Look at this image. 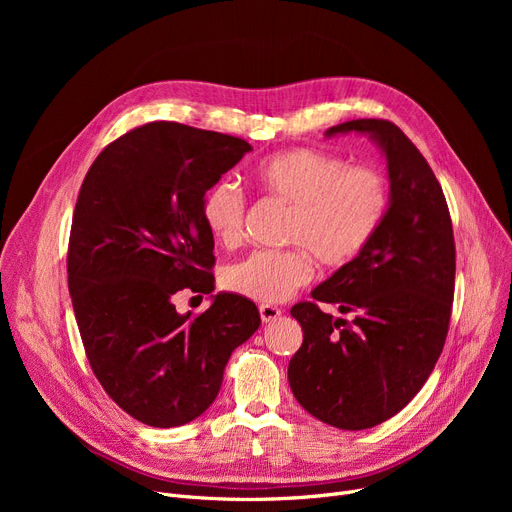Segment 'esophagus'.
I'll list each match as a JSON object with an SVG mask.
<instances>
[{"label": "esophagus", "mask_w": 512, "mask_h": 512, "mask_svg": "<svg viewBox=\"0 0 512 512\" xmlns=\"http://www.w3.org/2000/svg\"><path fill=\"white\" fill-rule=\"evenodd\" d=\"M259 315L263 324H272V321H276L282 315V309L274 305H259Z\"/></svg>", "instance_id": "1"}]
</instances>
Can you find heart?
<instances>
[{
	"instance_id": "heart-1",
	"label": "heart",
	"mask_w": 512,
	"mask_h": 512,
	"mask_svg": "<svg viewBox=\"0 0 512 512\" xmlns=\"http://www.w3.org/2000/svg\"><path fill=\"white\" fill-rule=\"evenodd\" d=\"M261 191L290 205L284 251H255L224 272L228 290L259 303H282L313 276L311 255L324 267L355 261L382 230L390 209L388 178L340 155L297 147L261 159L253 170ZM201 218L222 247L245 236L247 197L230 180L203 197Z\"/></svg>"
}]
</instances>
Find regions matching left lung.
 I'll return each mask as SVG.
<instances>
[{"label": "left lung", "mask_w": 512, "mask_h": 512, "mask_svg": "<svg viewBox=\"0 0 512 512\" xmlns=\"http://www.w3.org/2000/svg\"><path fill=\"white\" fill-rule=\"evenodd\" d=\"M367 132L388 159L390 209L371 245L319 284L290 315L303 344L288 363L301 407L340 429H367L405 409L442 353L454 299L450 211L432 168L396 124L351 120L326 130ZM354 321L334 320L316 301Z\"/></svg>", "instance_id": "left-lung-1"}]
</instances>
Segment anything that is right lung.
<instances>
[{
    "instance_id": "obj_1",
    "label": "right lung",
    "mask_w": 512,
    "mask_h": 512,
    "mask_svg": "<svg viewBox=\"0 0 512 512\" xmlns=\"http://www.w3.org/2000/svg\"><path fill=\"white\" fill-rule=\"evenodd\" d=\"M251 145L178 122H149L107 145L76 199L68 290L95 378L151 427L197 419L220 392L236 346L261 324L253 301L220 292L201 315L174 294L213 292L209 188Z\"/></svg>"
}]
</instances>
